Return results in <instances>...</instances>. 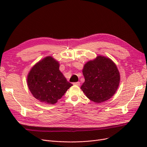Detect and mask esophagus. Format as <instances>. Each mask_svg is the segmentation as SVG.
Masks as SVG:
<instances>
[{"label": "esophagus", "instance_id": "1", "mask_svg": "<svg viewBox=\"0 0 147 147\" xmlns=\"http://www.w3.org/2000/svg\"><path fill=\"white\" fill-rule=\"evenodd\" d=\"M74 85H77V86H80V83L79 82H74L73 83Z\"/></svg>", "mask_w": 147, "mask_h": 147}]
</instances>
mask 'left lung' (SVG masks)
Listing matches in <instances>:
<instances>
[{
  "instance_id": "left-lung-1",
  "label": "left lung",
  "mask_w": 147,
  "mask_h": 147,
  "mask_svg": "<svg viewBox=\"0 0 147 147\" xmlns=\"http://www.w3.org/2000/svg\"><path fill=\"white\" fill-rule=\"evenodd\" d=\"M85 81L81 89L91 100L100 103L112 97L118 89L120 76L117 65L109 58L97 56L84 65Z\"/></svg>"
}]
</instances>
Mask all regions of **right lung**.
<instances>
[{
  "instance_id": "right-lung-1",
  "label": "right lung",
  "mask_w": 147,
  "mask_h": 147,
  "mask_svg": "<svg viewBox=\"0 0 147 147\" xmlns=\"http://www.w3.org/2000/svg\"><path fill=\"white\" fill-rule=\"evenodd\" d=\"M59 67L58 62L48 56L35 64L28 74L29 89L35 98L42 103H56L72 86Z\"/></svg>"
}]
</instances>
